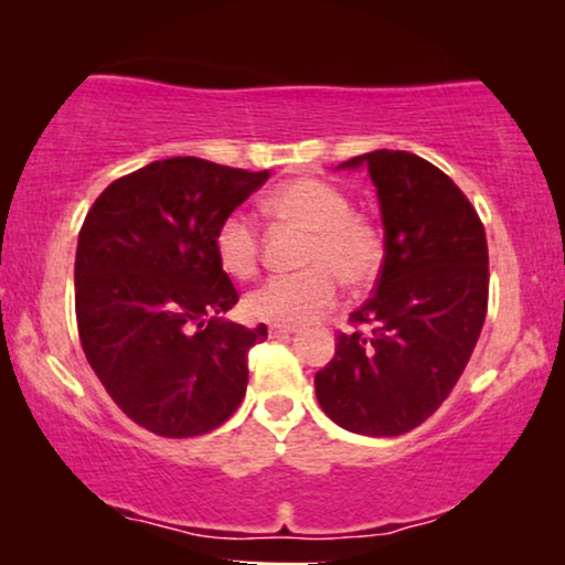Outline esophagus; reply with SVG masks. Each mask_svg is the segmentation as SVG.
I'll return each instance as SVG.
<instances>
[{
  "label": "esophagus",
  "mask_w": 565,
  "mask_h": 565,
  "mask_svg": "<svg viewBox=\"0 0 565 565\" xmlns=\"http://www.w3.org/2000/svg\"><path fill=\"white\" fill-rule=\"evenodd\" d=\"M295 332H297L295 323H274V327H270V334H274V337H289Z\"/></svg>",
  "instance_id": "obj_1"
}]
</instances>
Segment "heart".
<instances>
[{"label":"heart","instance_id":"1","mask_svg":"<svg viewBox=\"0 0 565 565\" xmlns=\"http://www.w3.org/2000/svg\"><path fill=\"white\" fill-rule=\"evenodd\" d=\"M278 223L305 231L302 270L270 276L246 295V313L257 321L305 323L334 308L340 281L364 289L377 281L385 263V238L340 188L319 178H297L268 196ZM215 255L233 278H249L260 265V231L244 212H231L215 231Z\"/></svg>","mask_w":565,"mask_h":565}]
</instances>
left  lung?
<instances>
[{
	"instance_id": "obj_1",
	"label": "left lung",
	"mask_w": 565,
	"mask_h": 565,
	"mask_svg": "<svg viewBox=\"0 0 565 565\" xmlns=\"http://www.w3.org/2000/svg\"><path fill=\"white\" fill-rule=\"evenodd\" d=\"M385 263L374 295L337 334L316 372L329 419L374 438L404 436L449 398L481 337L489 308V246L476 206L449 174L408 151H372ZM367 332H363V327Z\"/></svg>"
}]
</instances>
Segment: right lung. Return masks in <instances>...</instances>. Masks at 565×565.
I'll return each mask as SVG.
<instances>
[{"instance_id": "obj_1", "label": "right lung", "mask_w": 565, "mask_h": 565, "mask_svg": "<svg viewBox=\"0 0 565 565\" xmlns=\"http://www.w3.org/2000/svg\"><path fill=\"white\" fill-rule=\"evenodd\" d=\"M172 157L114 180L76 244V327L89 366L132 423L164 438L215 430L246 393L268 327L225 321L238 302L215 231L268 180Z\"/></svg>"}]
</instances>
